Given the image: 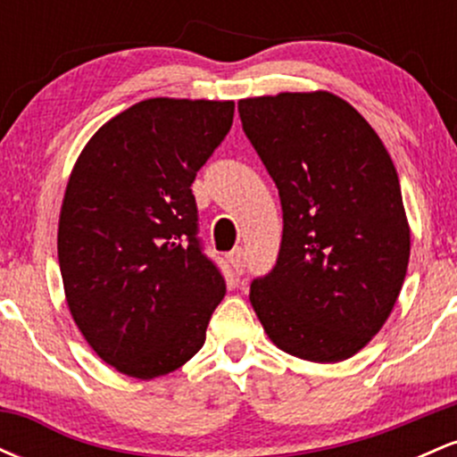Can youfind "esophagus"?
<instances>
[{"instance_id":"34e87169","label":"esophagus","mask_w":457,"mask_h":457,"mask_svg":"<svg viewBox=\"0 0 457 457\" xmlns=\"http://www.w3.org/2000/svg\"><path fill=\"white\" fill-rule=\"evenodd\" d=\"M228 258H229V264H232V269H234L236 275H243L245 266H246V258H245V249H243V246L234 249L232 253L228 255Z\"/></svg>"}]
</instances>
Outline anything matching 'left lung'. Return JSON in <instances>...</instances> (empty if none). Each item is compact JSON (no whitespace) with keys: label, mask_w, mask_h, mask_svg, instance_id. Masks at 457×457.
<instances>
[{"label":"left lung","mask_w":457,"mask_h":457,"mask_svg":"<svg viewBox=\"0 0 457 457\" xmlns=\"http://www.w3.org/2000/svg\"><path fill=\"white\" fill-rule=\"evenodd\" d=\"M238 113L283 211L277 264L251 283V305L283 353L350 359L386 322L411 258L389 152L328 92L245 98Z\"/></svg>","instance_id":"left-lung-1"}]
</instances>
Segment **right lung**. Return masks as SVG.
I'll use <instances>...</instances> for the list:
<instances>
[{"label":"right lung","mask_w":457,"mask_h":457,"mask_svg":"<svg viewBox=\"0 0 457 457\" xmlns=\"http://www.w3.org/2000/svg\"><path fill=\"white\" fill-rule=\"evenodd\" d=\"M232 120V101L148 98L96 130L68 180L57 229L68 309L94 353L133 378L185 365L225 296L191 185Z\"/></svg>","instance_id":"1"}]
</instances>
